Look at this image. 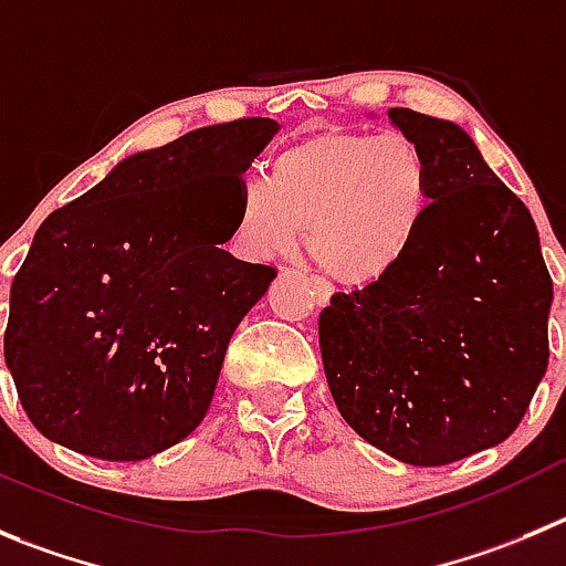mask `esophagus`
<instances>
[{
	"mask_svg": "<svg viewBox=\"0 0 566 566\" xmlns=\"http://www.w3.org/2000/svg\"><path fill=\"white\" fill-rule=\"evenodd\" d=\"M308 283H311V294H314L316 305H327V303H331V294H333L331 283H325V280H319V277H311Z\"/></svg>",
	"mask_w": 566,
	"mask_h": 566,
	"instance_id": "34e87169",
	"label": "esophagus"
}]
</instances>
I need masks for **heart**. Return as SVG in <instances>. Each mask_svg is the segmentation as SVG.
Segmentation results:
<instances>
[{
  "instance_id": "b5f03b06",
  "label": "heart",
  "mask_w": 566,
  "mask_h": 566,
  "mask_svg": "<svg viewBox=\"0 0 566 566\" xmlns=\"http://www.w3.org/2000/svg\"><path fill=\"white\" fill-rule=\"evenodd\" d=\"M433 206L424 149L402 133H305L272 160L266 180H247L233 239L269 261L294 252L305 228L308 255L353 286L389 274L417 244Z\"/></svg>"
}]
</instances>
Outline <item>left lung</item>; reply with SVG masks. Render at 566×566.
I'll list each match as a JSON object with an SVG mask.
<instances>
[{
    "label": "left lung",
    "instance_id": "1",
    "mask_svg": "<svg viewBox=\"0 0 566 566\" xmlns=\"http://www.w3.org/2000/svg\"><path fill=\"white\" fill-rule=\"evenodd\" d=\"M424 149L433 206L406 258L319 314L325 378L349 428L413 467L514 433L545 378L553 280L531 211L467 130L391 107Z\"/></svg>",
    "mask_w": 566,
    "mask_h": 566
}]
</instances>
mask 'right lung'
Listing matches in <instances>:
<instances>
[{"label":"right lung","mask_w":566,"mask_h":566,"mask_svg":"<svg viewBox=\"0 0 566 566\" xmlns=\"http://www.w3.org/2000/svg\"><path fill=\"white\" fill-rule=\"evenodd\" d=\"M277 130L199 127L118 160L41 222L10 286L4 364L46 439L142 461L202 422L230 336L277 274L217 247L241 171Z\"/></svg>","instance_id":"right-lung-1"}]
</instances>
